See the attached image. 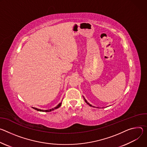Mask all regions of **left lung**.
I'll list each match as a JSON object with an SVG mask.
<instances>
[{
    "label": "left lung",
    "instance_id": "8db88e82",
    "mask_svg": "<svg viewBox=\"0 0 147 147\" xmlns=\"http://www.w3.org/2000/svg\"><path fill=\"white\" fill-rule=\"evenodd\" d=\"M84 100H85V102H86V103H87V104H88V105H89V106H91V107H94V106H92V105H90V103H88V102H87V100H86V99H85V97H84Z\"/></svg>",
    "mask_w": 147,
    "mask_h": 147
}]
</instances>
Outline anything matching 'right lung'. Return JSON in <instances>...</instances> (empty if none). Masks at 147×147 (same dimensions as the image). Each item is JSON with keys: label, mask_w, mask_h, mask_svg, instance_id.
<instances>
[{"label": "right lung", "mask_w": 147, "mask_h": 147, "mask_svg": "<svg viewBox=\"0 0 147 147\" xmlns=\"http://www.w3.org/2000/svg\"><path fill=\"white\" fill-rule=\"evenodd\" d=\"M61 103H62V102H61L60 103H59L56 107H55L54 108H53V109H50V110H41V109H37V108H36V107H32L34 109H35V110H37V111H45V112H50V111H53V110H54L55 109H58V108H59L61 106Z\"/></svg>", "instance_id": "1"}]
</instances>
